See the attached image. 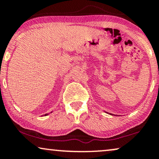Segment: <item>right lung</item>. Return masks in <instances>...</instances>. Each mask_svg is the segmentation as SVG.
I'll use <instances>...</instances> for the list:
<instances>
[{"mask_svg":"<svg viewBox=\"0 0 159 159\" xmlns=\"http://www.w3.org/2000/svg\"><path fill=\"white\" fill-rule=\"evenodd\" d=\"M45 115H47V114H45Z\"/></svg>","mask_w":159,"mask_h":159,"instance_id":"add662e5","label":"right lung"}]
</instances>
